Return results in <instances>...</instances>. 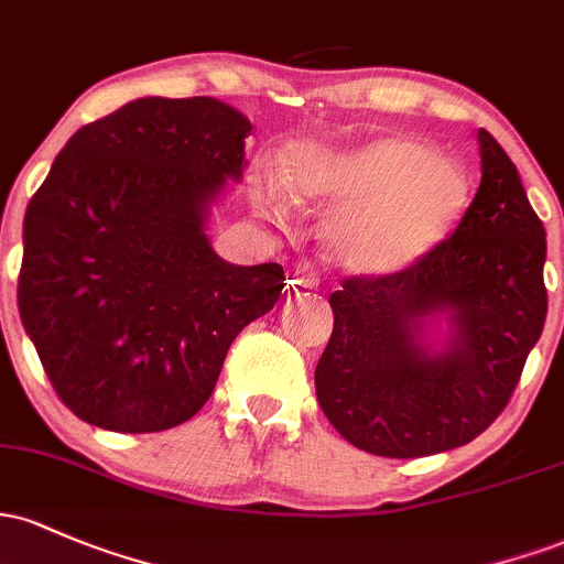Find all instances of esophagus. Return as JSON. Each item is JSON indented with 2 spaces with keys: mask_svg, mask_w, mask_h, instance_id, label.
<instances>
[{
  "mask_svg": "<svg viewBox=\"0 0 564 564\" xmlns=\"http://www.w3.org/2000/svg\"><path fill=\"white\" fill-rule=\"evenodd\" d=\"M321 272L313 262L302 259V262H294L292 270H289V286L292 289H313L318 286Z\"/></svg>",
  "mask_w": 564,
  "mask_h": 564,
  "instance_id": "obj_1",
  "label": "esophagus"
}]
</instances>
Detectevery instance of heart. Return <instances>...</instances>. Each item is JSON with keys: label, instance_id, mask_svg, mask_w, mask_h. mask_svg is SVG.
<instances>
[{"label": "heart", "instance_id": "b5f03b06", "mask_svg": "<svg viewBox=\"0 0 564 564\" xmlns=\"http://www.w3.org/2000/svg\"><path fill=\"white\" fill-rule=\"evenodd\" d=\"M286 187L296 200L348 203L332 221V246L358 272L410 268L453 232L468 200L460 165L395 135L348 152L294 147ZM275 195L268 182L257 184L259 203Z\"/></svg>", "mask_w": 564, "mask_h": 564}]
</instances>
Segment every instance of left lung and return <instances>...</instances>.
I'll use <instances>...</instances> for the list:
<instances>
[{"label":"left lung","instance_id":"left-lung-1","mask_svg":"<svg viewBox=\"0 0 564 564\" xmlns=\"http://www.w3.org/2000/svg\"><path fill=\"white\" fill-rule=\"evenodd\" d=\"M479 154V189L449 238L404 270L343 278L329 296L315 395L364 453L425 457L474 442L511 401L546 324V230L485 128ZM433 312L454 321L442 354L419 345Z\"/></svg>","mask_w":564,"mask_h":564}]
</instances>
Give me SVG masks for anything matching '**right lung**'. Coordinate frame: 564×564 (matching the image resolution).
Returning <instances> with one entry per match:
<instances>
[{
	"label": "right lung",
	"instance_id": "obj_1",
	"mask_svg": "<svg viewBox=\"0 0 564 564\" xmlns=\"http://www.w3.org/2000/svg\"><path fill=\"white\" fill-rule=\"evenodd\" d=\"M249 133L214 98H139L79 128L29 200L18 311L85 423H187L232 339L281 296V264H227L203 232L208 203L246 169Z\"/></svg>",
	"mask_w": 564,
	"mask_h": 564
}]
</instances>
